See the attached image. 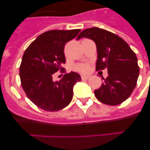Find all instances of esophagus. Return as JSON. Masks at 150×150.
Here are the masks:
<instances>
[{
  "label": "esophagus",
  "instance_id": "34e87169",
  "mask_svg": "<svg viewBox=\"0 0 150 150\" xmlns=\"http://www.w3.org/2000/svg\"><path fill=\"white\" fill-rule=\"evenodd\" d=\"M81 78H82V79H88V78H89V76H85V75H83V76H81Z\"/></svg>",
  "mask_w": 150,
  "mask_h": 150
}]
</instances>
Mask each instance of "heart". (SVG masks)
<instances>
[{
  "instance_id": "b5f03b06",
  "label": "heart",
  "mask_w": 150,
  "mask_h": 150,
  "mask_svg": "<svg viewBox=\"0 0 150 150\" xmlns=\"http://www.w3.org/2000/svg\"><path fill=\"white\" fill-rule=\"evenodd\" d=\"M89 65L87 64H79L74 67V70L81 73H87L89 71Z\"/></svg>"
}]
</instances>
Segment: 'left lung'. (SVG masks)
Segmentation results:
<instances>
[{
  "instance_id": "8db88e82",
  "label": "left lung",
  "mask_w": 150,
  "mask_h": 150,
  "mask_svg": "<svg viewBox=\"0 0 150 150\" xmlns=\"http://www.w3.org/2000/svg\"><path fill=\"white\" fill-rule=\"evenodd\" d=\"M91 39L96 44V71L107 69L108 76L98 89V100L108 105H118L128 99L137 84L139 76L137 59L128 43L116 34L99 28L85 29L78 35Z\"/></svg>"
}]
</instances>
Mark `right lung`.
I'll return each instance as SVG.
<instances>
[{"label": "right lung", "instance_id": "1", "mask_svg": "<svg viewBox=\"0 0 150 150\" xmlns=\"http://www.w3.org/2000/svg\"><path fill=\"white\" fill-rule=\"evenodd\" d=\"M80 29L49 30L29 45L19 67L21 83L27 97L39 108L58 111L67 107L73 98V88L81 81L77 73L65 74L59 81L53 74L65 63L64 48L76 38Z\"/></svg>", "mask_w": 150, "mask_h": 150}]
</instances>
